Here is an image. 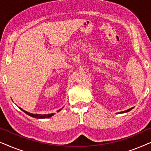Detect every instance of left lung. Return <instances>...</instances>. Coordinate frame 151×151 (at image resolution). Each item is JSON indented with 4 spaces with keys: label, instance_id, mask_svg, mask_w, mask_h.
Instances as JSON below:
<instances>
[{
    "label": "left lung",
    "instance_id": "8db88e82",
    "mask_svg": "<svg viewBox=\"0 0 151 151\" xmlns=\"http://www.w3.org/2000/svg\"><path fill=\"white\" fill-rule=\"evenodd\" d=\"M132 109H133V108H131V109H128V110L125 111H123V112H120L119 113H126V112H129V111H131Z\"/></svg>",
    "mask_w": 151,
    "mask_h": 151
}]
</instances>
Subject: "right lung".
I'll return each instance as SVG.
<instances>
[{"label": "right lung", "instance_id": "right-lung-1", "mask_svg": "<svg viewBox=\"0 0 151 151\" xmlns=\"http://www.w3.org/2000/svg\"><path fill=\"white\" fill-rule=\"evenodd\" d=\"M20 108V107H19ZM21 110L23 111V112H24L26 113V114H27L28 115H29V116L31 117H35V118H49V117H50L52 116V115H53L54 114L53 113H51V114H47V115H40V114H32V113H28L26 111L24 110H22V109L21 108H20ZM61 109H60V110H58V111H60L61 110Z\"/></svg>", "mask_w": 151, "mask_h": 151}]
</instances>
